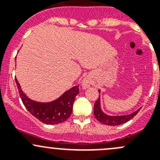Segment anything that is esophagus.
Returning <instances> with one entry per match:
<instances>
[{"label":"esophagus","mask_w":160,"mask_h":160,"mask_svg":"<svg viewBox=\"0 0 160 160\" xmlns=\"http://www.w3.org/2000/svg\"><path fill=\"white\" fill-rule=\"evenodd\" d=\"M89 87H90L89 80H88V79H84V80H83V82H82V88H83V89H87V88H88Z\"/></svg>","instance_id":"1"}]
</instances>
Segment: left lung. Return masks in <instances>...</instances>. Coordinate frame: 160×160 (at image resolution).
<instances>
[{
  "instance_id": "1",
  "label": "left lung",
  "mask_w": 160,
  "mask_h": 160,
  "mask_svg": "<svg viewBox=\"0 0 160 160\" xmlns=\"http://www.w3.org/2000/svg\"><path fill=\"white\" fill-rule=\"evenodd\" d=\"M99 93L101 92V90H98ZM141 108L139 109H138L137 111H134L133 113L129 114H126V115H108L105 113L101 110V98H98L97 101L95 102L94 108H93V114H94L95 118L99 121L101 123L104 124L106 125H122V124L125 123V122H128L132 118H133L134 116L136 115L137 113L139 111Z\"/></svg>"
}]
</instances>
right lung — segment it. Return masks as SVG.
<instances>
[{
  "label": "right lung",
  "instance_id": "right-lung-1",
  "mask_svg": "<svg viewBox=\"0 0 160 160\" xmlns=\"http://www.w3.org/2000/svg\"><path fill=\"white\" fill-rule=\"evenodd\" d=\"M15 81L24 105L34 117L42 122L47 125H57L67 121L70 116L74 100L79 93V85L72 87L55 101L43 103L28 98L22 91L17 78Z\"/></svg>",
  "mask_w": 160,
  "mask_h": 160
}]
</instances>
